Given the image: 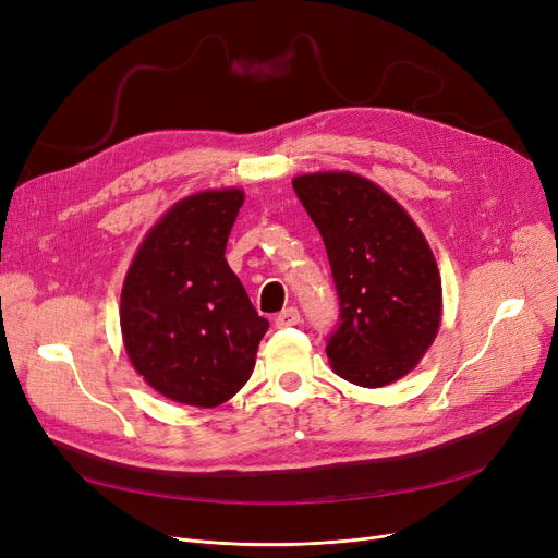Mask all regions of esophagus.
Returning a JSON list of instances; mask_svg holds the SVG:
<instances>
[{"label": "esophagus", "mask_w": 558, "mask_h": 558, "mask_svg": "<svg viewBox=\"0 0 558 558\" xmlns=\"http://www.w3.org/2000/svg\"><path fill=\"white\" fill-rule=\"evenodd\" d=\"M301 324V314L296 307H287L276 316V326L278 328H289V326H296Z\"/></svg>", "instance_id": "1"}]
</instances>
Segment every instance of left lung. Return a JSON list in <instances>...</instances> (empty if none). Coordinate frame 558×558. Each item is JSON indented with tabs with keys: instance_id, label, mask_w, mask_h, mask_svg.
Instances as JSON below:
<instances>
[{
	"instance_id": "obj_1",
	"label": "left lung",
	"mask_w": 558,
	"mask_h": 558,
	"mask_svg": "<svg viewBox=\"0 0 558 558\" xmlns=\"http://www.w3.org/2000/svg\"><path fill=\"white\" fill-rule=\"evenodd\" d=\"M291 185L324 238L337 284L341 324L326 345L332 371L366 389L396 383L441 326V274L425 234L360 173H303Z\"/></svg>"
}]
</instances>
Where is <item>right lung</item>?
<instances>
[{"label":"right lung","mask_w":558,"mask_h":558,"mask_svg":"<svg viewBox=\"0 0 558 558\" xmlns=\"http://www.w3.org/2000/svg\"><path fill=\"white\" fill-rule=\"evenodd\" d=\"M242 203L238 187L175 201L126 271V355L144 383L173 402L210 409L230 400L248 383L269 330L223 257Z\"/></svg>","instance_id":"right-lung-1"}]
</instances>
